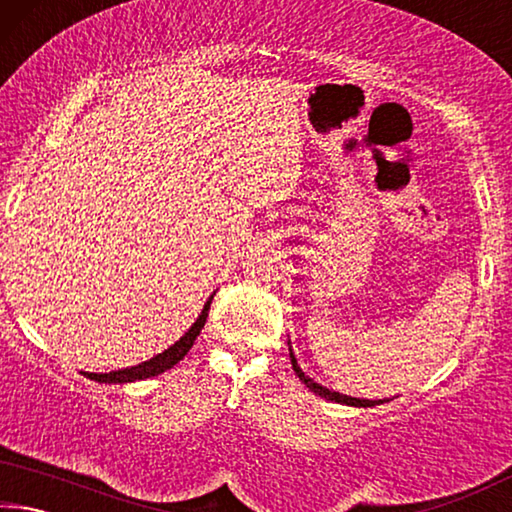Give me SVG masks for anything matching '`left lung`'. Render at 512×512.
Masks as SVG:
<instances>
[{
    "label": "left lung",
    "instance_id": "1",
    "mask_svg": "<svg viewBox=\"0 0 512 512\" xmlns=\"http://www.w3.org/2000/svg\"><path fill=\"white\" fill-rule=\"evenodd\" d=\"M289 354H291V366H293V370H296V375L300 377L302 384H305V386L309 388V391H314L316 395L325 397V400H329V402H339V404H348V406H377V404H381V402H386V400H359V397H350V395H343V393L329 391V388L316 384L314 379L307 377L305 372H302V368L298 366L296 354H293V350H291V348H289Z\"/></svg>",
    "mask_w": 512,
    "mask_h": 512
}]
</instances>
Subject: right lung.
Returning a JSON list of instances; mask_svg holds the SVG:
<instances>
[{
    "label": "right lung",
    "instance_id": "1",
    "mask_svg": "<svg viewBox=\"0 0 512 512\" xmlns=\"http://www.w3.org/2000/svg\"><path fill=\"white\" fill-rule=\"evenodd\" d=\"M212 298L205 302V307L201 311V316L196 318V323L187 329L185 336H180V341H176L171 345V348H167L160 354H155L153 359L140 363V366H131V368H124V370H112V372H85L88 375V379H94L99 381V384H126V381H137V379H149V377H155L160 375V372L169 370L176 366V363L185 357V354L192 350V345L196 341V336L201 334V329L205 325L207 320V311H210V305H212Z\"/></svg>",
    "mask_w": 512,
    "mask_h": 512
}]
</instances>
